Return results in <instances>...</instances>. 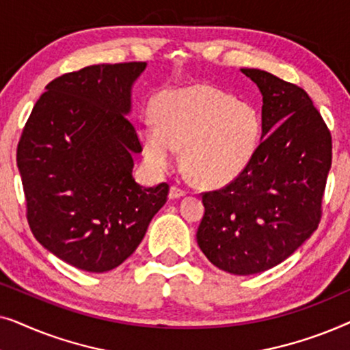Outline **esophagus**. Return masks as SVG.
<instances>
[{"label": "esophagus", "mask_w": 350, "mask_h": 350, "mask_svg": "<svg viewBox=\"0 0 350 350\" xmlns=\"http://www.w3.org/2000/svg\"><path fill=\"white\" fill-rule=\"evenodd\" d=\"M186 193H188V191L183 189V188H180L178 185H174V186H172V188H170L169 198H170V199H178V198H183V196H186Z\"/></svg>", "instance_id": "obj_1"}]
</instances>
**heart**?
Masks as SVG:
<instances>
[{
    "instance_id": "1",
    "label": "heart",
    "mask_w": 350,
    "mask_h": 350,
    "mask_svg": "<svg viewBox=\"0 0 350 350\" xmlns=\"http://www.w3.org/2000/svg\"><path fill=\"white\" fill-rule=\"evenodd\" d=\"M156 122L142 126L143 152L152 169L174 164L185 146V164L204 185H223L250 162L260 135L253 107L223 90L189 88L157 100Z\"/></svg>"
}]
</instances>
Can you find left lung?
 <instances>
[{
    "label": "left lung",
    "mask_w": 350,
    "mask_h": 350,
    "mask_svg": "<svg viewBox=\"0 0 350 350\" xmlns=\"http://www.w3.org/2000/svg\"><path fill=\"white\" fill-rule=\"evenodd\" d=\"M262 94V140L236 178L205 191L198 243L210 262L236 275L286 260L319 228L332 167V133L299 85L242 68Z\"/></svg>",
    "instance_id": "1"
}]
</instances>
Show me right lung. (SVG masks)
I'll return each instance as SVG.
<instances>
[{"instance_id": "right-lung-1", "label": "right lung", "mask_w": 350, "mask_h": 350, "mask_svg": "<svg viewBox=\"0 0 350 350\" xmlns=\"http://www.w3.org/2000/svg\"><path fill=\"white\" fill-rule=\"evenodd\" d=\"M145 62L90 65L46 85L23 127L17 167L36 241L68 265L107 272L126 261L170 186L132 175L142 143L129 119Z\"/></svg>"}]
</instances>
